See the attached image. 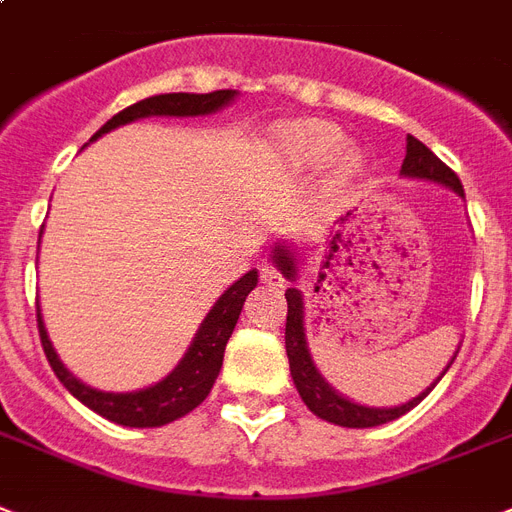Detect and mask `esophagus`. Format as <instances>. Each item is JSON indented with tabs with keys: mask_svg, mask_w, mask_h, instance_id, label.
I'll return each mask as SVG.
<instances>
[{
	"mask_svg": "<svg viewBox=\"0 0 512 512\" xmlns=\"http://www.w3.org/2000/svg\"><path fill=\"white\" fill-rule=\"evenodd\" d=\"M260 284H265L268 289H281L284 286V273L273 263H263L260 265Z\"/></svg>",
	"mask_w": 512,
	"mask_h": 512,
	"instance_id": "1",
	"label": "esophagus"
}]
</instances>
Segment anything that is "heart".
<instances>
[{
    "mask_svg": "<svg viewBox=\"0 0 512 512\" xmlns=\"http://www.w3.org/2000/svg\"><path fill=\"white\" fill-rule=\"evenodd\" d=\"M284 144L297 160L318 165V162H326L336 149L342 147V131L331 126V123H321V120H305V123L286 128ZM342 165L344 168H355V152H344Z\"/></svg>",
    "mask_w": 512,
    "mask_h": 512,
    "instance_id": "heart-1",
    "label": "heart"
}]
</instances>
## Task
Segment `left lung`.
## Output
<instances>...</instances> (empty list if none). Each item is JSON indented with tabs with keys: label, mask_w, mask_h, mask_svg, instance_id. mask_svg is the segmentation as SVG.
I'll return each mask as SVG.
<instances>
[{
	"label": "left lung",
	"mask_w": 512,
	"mask_h": 512,
	"mask_svg": "<svg viewBox=\"0 0 512 512\" xmlns=\"http://www.w3.org/2000/svg\"><path fill=\"white\" fill-rule=\"evenodd\" d=\"M402 173L413 178H426V181H436V184H444L455 189L463 197V184H460L458 173L444 165L439 157L431 152L423 141H418L415 136H407V155L402 162ZM276 263L281 268L286 278H294V257L286 252V249H276ZM286 305H289V313H286V355H289V368H292V378L297 384L299 397L305 400V405L313 410L318 418L328 423H336V426H347V429H371V426H381L386 421H394L405 415L407 410H413L418 402L431 392H423L421 397L405 402L400 407H363L355 405V402L344 400L342 394H336L331 386L321 378V373L315 371L313 360H310V352H307L305 342V305H302V294L297 289H286ZM455 360V357H452ZM452 365V363H450ZM447 365V368H450ZM447 373V371H444ZM442 373V376H444ZM436 386V384H434Z\"/></svg>",
	"instance_id": "obj_1"
}]
</instances>
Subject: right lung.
<instances>
[{
    "mask_svg": "<svg viewBox=\"0 0 512 512\" xmlns=\"http://www.w3.org/2000/svg\"><path fill=\"white\" fill-rule=\"evenodd\" d=\"M234 94L236 91L231 89H220L210 91V94H157V97L141 99V102L126 107V110H120L115 118L107 120L105 126L94 134V139H99V136L112 131V128L123 126V123L149 118V115H178V118H186V115H207V112H215L218 107L228 105V102L234 99ZM255 284L257 270L244 273V276L239 278L218 302H215L213 310L207 313L205 323L199 326L197 336H194V344L189 347L184 360L178 363L176 371L170 373L168 378H162L160 384L149 386V389H141V392H97V389H91V386L81 384L78 378L70 376L68 368L60 363L57 352L52 350L47 328H44L39 307H36L41 347H44V355H47L54 376L60 378L62 386H65L76 400H81L83 405L91 407L94 413H99L102 418H107V421L112 423H120V426H134V429L165 426V423L176 421L181 415L191 413V410L210 394L215 378H218L220 373V365H223L226 344L228 339H231V334H234L239 313H242L244 299H247V294L255 289Z\"/></svg>",
    "mask_w": 512,
    "mask_h": 512,
    "instance_id": "right-lung-1",
    "label": "right lung"
}]
</instances>
